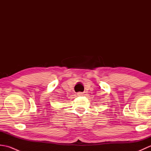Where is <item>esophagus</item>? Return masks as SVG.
Returning <instances> with one entry per match:
<instances>
[{
  "label": "esophagus",
  "instance_id": "obj_1",
  "mask_svg": "<svg viewBox=\"0 0 151 151\" xmlns=\"http://www.w3.org/2000/svg\"><path fill=\"white\" fill-rule=\"evenodd\" d=\"M84 92H78L77 93V95L78 96H81V95H84Z\"/></svg>",
  "mask_w": 151,
  "mask_h": 151
}]
</instances>
